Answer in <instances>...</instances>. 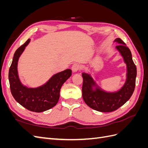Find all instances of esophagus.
<instances>
[{
    "label": "esophagus",
    "mask_w": 148,
    "mask_h": 148,
    "mask_svg": "<svg viewBox=\"0 0 148 148\" xmlns=\"http://www.w3.org/2000/svg\"><path fill=\"white\" fill-rule=\"evenodd\" d=\"M71 70H72L73 72H77V71L81 70V66L78 64H75L71 66Z\"/></svg>",
    "instance_id": "esophagus-1"
}]
</instances>
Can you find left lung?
<instances>
[{
	"label": "left lung",
	"instance_id": "1",
	"mask_svg": "<svg viewBox=\"0 0 148 148\" xmlns=\"http://www.w3.org/2000/svg\"><path fill=\"white\" fill-rule=\"evenodd\" d=\"M114 42L119 44L116 49L123 57L127 68V80L119 91L115 92L102 91L90 75L82 73V96L84 101L91 109L102 112H110L118 109L130 99L135 88L136 67L133 61L131 51L120 38H117ZM93 86H97L95 90L92 89Z\"/></svg>",
	"mask_w": 148,
	"mask_h": 148
}]
</instances>
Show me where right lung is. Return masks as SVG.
<instances>
[{
	"label": "right lung",
	"instance_id": "right-lung-1",
	"mask_svg": "<svg viewBox=\"0 0 148 148\" xmlns=\"http://www.w3.org/2000/svg\"><path fill=\"white\" fill-rule=\"evenodd\" d=\"M29 41L30 39H28L15 51L8 72V79L11 93L16 101L30 111L41 112L57 104L60 88L70 77L71 70L66 69L53 75L46 84L38 88H29L23 86L18 75V61Z\"/></svg>",
	"mask_w": 148,
	"mask_h": 148
}]
</instances>
